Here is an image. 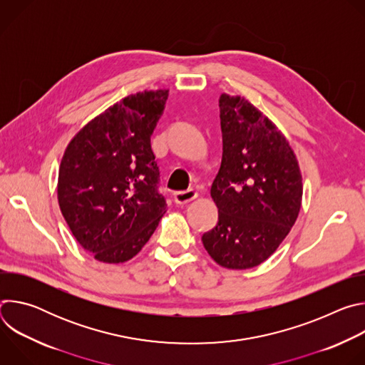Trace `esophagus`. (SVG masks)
Wrapping results in <instances>:
<instances>
[{"label":"esophagus","mask_w":365,"mask_h":365,"mask_svg":"<svg viewBox=\"0 0 365 365\" xmlns=\"http://www.w3.org/2000/svg\"><path fill=\"white\" fill-rule=\"evenodd\" d=\"M197 197V192L195 189H187V190H179L175 193V200L179 205H186Z\"/></svg>","instance_id":"obj_1"}]
</instances>
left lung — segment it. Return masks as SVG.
Listing matches in <instances>:
<instances>
[{
    "mask_svg": "<svg viewBox=\"0 0 365 365\" xmlns=\"http://www.w3.org/2000/svg\"><path fill=\"white\" fill-rule=\"evenodd\" d=\"M224 153L211 196L220 211L202 235L215 263L230 270L257 267L279 248L302 206V173L284 134L250 101L221 93Z\"/></svg>",
    "mask_w": 365,
    "mask_h": 365,
    "instance_id": "8db88e82",
    "label": "left lung"
}]
</instances>
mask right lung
Wrapping results in <instances>:
<instances>
[{"mask_svg":"<svg viewBox=\"0 0 365 365\" xmlns=\"http://www.w3.org/2000/svg\"><path fill=\"white\" fill-rule=\"evenodd\" d=\"M168 96L169 89L125 96L86 123L63 153L59 207L76 241L101 263L137 255L168 211L150 145Z\"/></svg>","mask_w":365,"mask_h":365,"instance_id":"add662e5","label":"right lung"}]
</instances>
